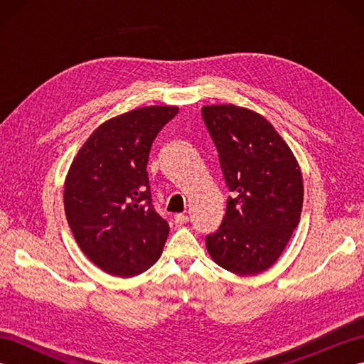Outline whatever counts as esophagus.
Instances as JSON below:
<instances>
[{
    "mask_svg": "<svg viewBox=\"0 0 364 364\" xmlns=\"http://www.w3.org/2000/svg\"><path fill=\"white\" fill-rule=\"evenodd\" d=\"M188 220H189V218L186 214H175V218H173L175 225H178V227H181V225H184V223H188Z\"/></svg>",
    "mask_w": 364,
    "mask_h": 364,
    "instance_id": "1",
    "label": "esophagus"
}]
</instances>
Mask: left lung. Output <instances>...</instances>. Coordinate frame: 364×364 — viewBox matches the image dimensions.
Segmentation results:
<instances>
[{"mask_svg":"<svg viewBox=\"0 0 364 364\" xmlns=\"http://www.w3.org/2000/svg\"><path fill=\"white\" fill-rule=\"evenodd\" d=\"M231 197L206 236L215 264L236 275L274 266L299 225L304 180L289 145L261 114L236 105L202 107Z\"/></svg>","mask_w":364,"mask_h":364,"instance_id":"8db88e82","label":"left lung"}]
</instances>
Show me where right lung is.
I'll return each instance as SVG.
<instances>
[{
	"mask_svg": "<svg viewBox=\"0 0 364 364\" xmlns=\"http://www.w3.org/2000/svg\"><path fill=\"white\" fill-rule=\"evenodd\" d=\"M176 114V106H145L106 120L68 168V227L82 253L106 274L136 277L161 257L168 223L153 208L146 164L154 137Z\"/></svg>",
	"mask_w": 364,
	"mask_h": 364,
	"instance_id": "right-lung-1",
	"label": "right lung"
}]
</instances>
